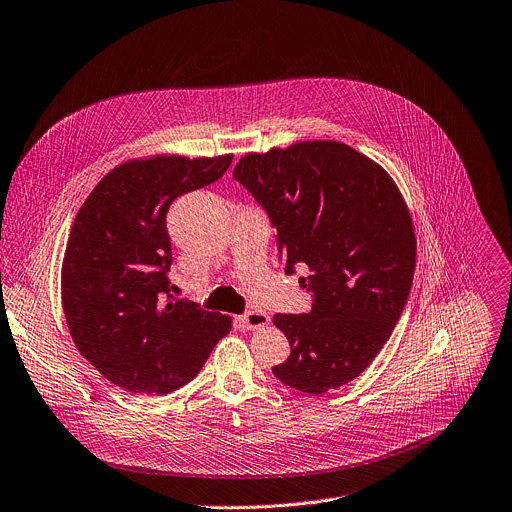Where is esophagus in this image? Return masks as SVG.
I'll list each match as a JSON object with an SVG mask.
<instances>
[{"label":"esophagus","instance_id":"esophagus-1","mask_svg":"<svg viewBox=\"0 0 512 512\" xmlns=\"http://www.w3.org/2000/svg\"><path fill=\"white\" fill-rule=\"evenodd\" d=\"M236 320H238L240 328H244V330H254V328L266 326L270 322V318L266 314H262V312H246V314L238 316Z\"/></svg>","mask_w":512,"mask_h":512}]
</instances>
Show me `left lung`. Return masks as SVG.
Here are the masks:
<instances>
[{
    "label": "left lung",
    "instance_id": "left-lung-1",
    "mask_svg": "<svg viewBox=\"0 0 512 512\" xmlns=\"http://www.w3.org/2000/svg\"><path fill=\"white\" fill-rule=\"evenodd\" d=\"M234 178L268 212L286 274L308 268V314H276L290 356L272 368L312 396L362 374L390 338L410 294L416 238L394 180L334 140L246 154Z\"/></svg>",
    "mask_w": 512,
    "mask_h": 512
}]
</instances>
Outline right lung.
Wrapping results in <instances>:
<instances>
[{
    "instance_id": "right-lung-1",
    "label": "right lung",
    "mask_w": 512,
    "mask_h": 512,
    "mask_svg": "<svg viewBox=\"0 0 512 512\" xmlns=\"http://www.w3.org/2000/svg\"><path fill=\"white\" fill-rule=\"evenodd\" d=\"M154 156L108 172L80 208L62 264V306L74 344L110 382L168 394L204 366L232 318L172 298L170 204L232 164Z\"/></svg>"
}]
</instances>
